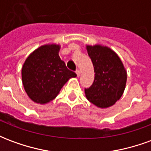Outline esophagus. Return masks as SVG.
<instances>
[{
    "label": "esophagus",
    "instance_id": "obj_1",
    "mask_svg": "<svg viewBox=\"0 0 151 151\" xmlns=\"http://www.w3.org/2000/svg\"><path fill=\"white\" fill-rule=\"evenodd\" d=\"M76 73H77L78 77H79V76H80V74H81V71H80L79 69H77V70H76Z\"/></svg>",
    "mask_w": 151,
    "mask_h": 151
}]
</instances>
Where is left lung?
Instances as JSON below:
<instances>
[{
	"mask_svg": "<svg viewBox=\"0 0 151 151\" xmlns=\"http://www.w3.org/2000/svg\"><path fill=\"white\" fill-rule=\"evenodd\" d=\"M95 70V80L85 89L86 97L99 108L111 107L122 96L127 80L126 70L120 57L108 47L86 46Z\"/></svg>",
	"mask_w": 151,
	"mask_h": 151,
	"instance_id": "8db88e82",
	"label": "left lung"
}]
</instances>
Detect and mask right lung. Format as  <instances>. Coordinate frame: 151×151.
I'll return each instance as SVG.
<instances>
[{
	"label": "right lung",
	"mask_w": 151,
	"mask_h": 151,
	"mask_svg": "<svg viewBox=\"0 0 151 151\" xmlns=\"http://www.w3.org/2000/svg\"><path fill=\"white\" fill-rule=\"evenodd\" d=\"M59 50L60 45L56 44L40 47L27 58L22 69L25 91L37 104L52 101L66 82L77 76L60 60Z\"/></svg>",
	"instance_id": "right-lung-1"
}]
</instances>
